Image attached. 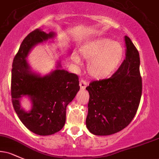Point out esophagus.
I'll use <instances>...</instances> for the list:
<instances>
[{
  "instance_id": "34e87169",
  "label": "esophagus",
  "mask_w": 159,
  "mask_h": 159,
  "mask_svg": "<svg viewBox=\"0 0 159 159\" xmlns=\"http://www.w3.org/2000/svg\"><path fill=\"white\" fill-rule=\"evenodd\" d=\"M87 86V83L85 80L82 79L80 81V87H81V90H84Z\"/></svg>"
}]
</instances>
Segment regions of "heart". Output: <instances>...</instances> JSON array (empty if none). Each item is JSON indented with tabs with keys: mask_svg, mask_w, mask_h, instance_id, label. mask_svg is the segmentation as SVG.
<instances>
[{
	"mask_svg": "<svg viewBox=\"0 0 159 159\" xmlns=\"http://www.w3.org/2000/svg\"><path fill=\"white\" fill-rule=\"evenodd\" d=\"M81 55L89 61L87 72L92 78L101 79L114 73L121 63L123 48L120 43L107 38H96L84 45ZM74 61L80 63L81 60L75 55Z\"/></svg>",
	"mask_w": 159,
	"mask_h": 159,
	"instance_id": "b5f03b06",
	"label": "heart"
}]
</instances>
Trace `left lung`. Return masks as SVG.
I'll return each instance as SVG.
<instances>
[{
	"mask_svg": "<svg viewBox=\"0 0 159 159\" xmlns=\"http://www.w3.org/2000/svg\"><path fill=\"white\" fill-rule=\"evenodd\" d=\"M125 59L112 76L90 82L86 125L95 135H110L125 129L135 116L142 94L140 56L125 36Z\"/></svg>",
	"mask_w": 159,
	"mask_h": 159,
	"instance_id": "1",
	"label": "left lung"
}]
</instances>
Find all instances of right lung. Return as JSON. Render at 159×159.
Segmentation results:
<instances>
[{"mask_svg":"<svg viewBox=\"0 0 159 159\" xmlns=\"http://www.w3.org/2000/svg\"><path fill=\"white\" fill-rule=\"evenodd\" d=\"M54 34L36 29L21 43L12 62L11 96L15 111L24 125L39 135H50L64 126L66 109L80 89L78 76L57 69L47 75L33 72L26 57L33 47L53 38ZM27 95L32 109L26 112L20 107V99Z\"/></svg>","mask_w":159,"mask_h":159,"instance_id":"add662e5","label":"right lung"}]
</instances>
